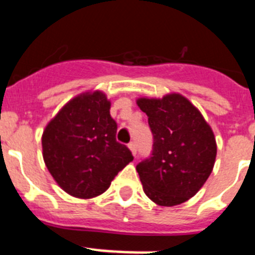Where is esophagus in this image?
I'll return each mask as SVG.
<instances>
[{"label": "esophagus", "instance_id": "1", "mask_svg": "<svg viewBox=\"0 0 255 255\" xmlns=\"http://www.w3.org/2000/svg\"><path fill=\"white\" fill-rule=\"evenodd\" d=\"M128 147H129V149L131 150V153H132V155H136V144L134 143V141H131V143H129V145H128Z\"/></svg>", "mask_w": 255, "mask_h": 255}]
</instances>
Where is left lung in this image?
<instances>
[{"label":"left lung","instance_id":"obj_1","mask_svg":"<svg viewBox=\"0 0 255 255\" xmlns=\"http://www.w3.org/2000/svg\"><path fill=\"white\" fill-rule=\"evenodd\" d=\"M153 134L149 158L136 164L143 190L163 207L181 204L197 194L215 166L217 145L211 126L184 96L139 98Z\"/></svg>","mask_w":255,"mask_h":255}]
</instances>
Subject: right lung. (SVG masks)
I'll return each mask as SVG.
<instances>
[{
  "label": "right lung",
  "mask_w": 255,
  "mask_h": 255,
  "mask_svg": "<svg viewBox=\"0 0 255 255\" xmlns=\"http://www.w3.org/2000/svg\"><path fill=\"white\" fill-rule=\"evenodd\" d=\"M111 102L100 91L75 97L61 108L42 135L43 159L49 173L67 194L91 199L134 159L116 140Z\"/></svg>",
  "instance_id": "add662e5"
}]
</instances>
